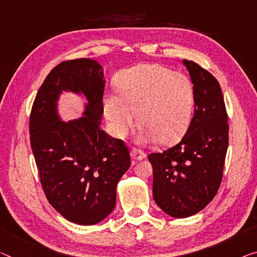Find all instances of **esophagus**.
<instances>
[{
	"label": "esophagus",
	"mask_w": 257,
	"mask_h": 257,
	"mask_svg": "<svg viewBox=\"0 0 257 257\" xmlns=\"http://www.w3.org/2000/svg\"><path fill=\"white\" fill-rule=\"evenodd\" d=\"M131 157H132V162H133V164H134V163H137L138 161L144 160L145 157H146V154L142 153L141 151H139V149L133 148L132 151H131Z\"/></svg>",
	"instance_id": "34e87169"
}]
</instances>
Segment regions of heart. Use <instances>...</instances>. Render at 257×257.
<instances>
[{"label":"heart","instance_id":"heart-1","mask_svg":"<svg viewBox=\"0 0 257 257\" xmlns=\"http://www.w3.org/2000/svg\"><path fill=\"white\" fill-rule=\"evenodd\" d=\"M118 89L103 96V113L110 133L125 138L139 119L138 140L175 144L191 123L195 105L194 85L188 76L161 64H140L125 70Z\"/></svg>","mask_w":257,"mask_h":257}]
</instances>
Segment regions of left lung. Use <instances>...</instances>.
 I'll return each instance as SVG.
<instances>
[{
    "instance_id": "8db88e82",
    "label": "left lung",
    "mask_w": 257,
    "mask_h": 257,
    "mask_svg": "<svg viewBox=\"0 0 257 257\" xmlns=\"http://www.w3.org/2000/svg\"><path fill=\"white\" fill-rule=\"evenodd\" d=\"M183 63L195 89L194 115L178 145L148 156L154 200L176 218L197 214L214 199L228 146L227 113L218 81L196 63Z\"/></svg>"
}]
</instances>
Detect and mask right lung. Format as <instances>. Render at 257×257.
I'll return each instance as SVG.
<instances>
[{"instance_id":"add662e5","label":"right lung","mask_w":257,"mask_h":257,"mask_svg":"<svg viewBox=\"0 0 257 257\" xmlns=\"http://www.w3.org/2000/svg\"><path fill=\"white\" fill-rule=\"evenodd\" d=\"M105 78L90 58L65 61L50 71L35 97L30 117L31 147L47 199L79 225H94L116 206L118 181L131 165L123 141L101 130ZM63 92L85 100L82 117L61 120Z\"/></svg>"}]
</instances>
